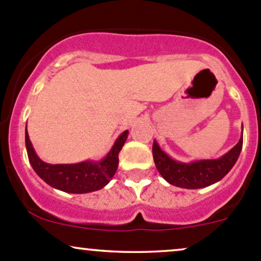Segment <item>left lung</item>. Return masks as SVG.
<instances>
[{
	"label": "left lung",
	"mask_w": 261,
	"mask_h": 261,
	"mask_svg": "<svg viewBox=\"0 0 261 261\" xmlns=\"http://www.w3.org/2000/svg\"><path fill=\"white\" fill-rule=\"evenodd\" d=\"M242 147L243 135L239 142L218 160L182 163L170 159L153 141L152 154L157 170L168 183L187 190H197L220 181L236 165Z\"/></svg>",
	"instance_id": "obj_1"
}]
</instances>
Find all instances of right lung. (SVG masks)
Listing matches in <instances>:
<instances>
[{
	"label": "right lung",
	"instance_id": "obj_1",
	"mask_svg": "<svg viewBox=\"0 0 261 261\" xmlns=\"http://www.w3.org/2000/svg\"><path fill=\"white\" fill-rule=\"evenodd\" d=\"M127 135L128 131H124L116 140L108 156L98 163L88 161L75 165H49L43 162L34 152L27 130L25 147L33 170L45 183L68 193H88L105 187L113 178L119 166V152Z\"/></svg>",
	"mask_w": 261,
	"mask_h": 261
}]
</instances>
